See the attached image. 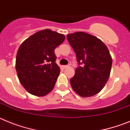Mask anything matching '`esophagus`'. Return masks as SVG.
Instances as JSON below:
<instances>
[{
  "instance_id": "obj_1",
  "label": "esophagus",
  "mask_w": 130,
  "mask_h": 130,
  "mask_svg": "<svg viewBox=\"0 0 130 130\" xmlns=\"http://www.w3.org/2000/svg\"><path fill=\"white\" fill-rule=\"evenodd\" d=\"M68 67H69V65H65V66H63V68L64 69H67V68Z\"/></svg>"
}]
</instances>
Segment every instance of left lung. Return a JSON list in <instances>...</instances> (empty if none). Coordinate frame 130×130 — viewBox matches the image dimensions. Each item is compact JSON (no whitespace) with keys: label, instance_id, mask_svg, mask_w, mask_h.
I'll return each mask as SVG.
<instances>
[{"label":"left lung","instance_id":"left-lung-1","mask_svg":"<svg viewBox=\"0 0 130 130\" xmlns=\"http://www.w3.org/2000/svg\"><path fill=\"white\" fill-rule=\"evenodd\" d=\"M76 55L78 64L71 78L72 89L82 97L96 95L104 88L110 75L112 58L107 46L89 34L77 31L67 36Z\"/></svg>","mask_w":130,"mask_h":130}]
</instances>
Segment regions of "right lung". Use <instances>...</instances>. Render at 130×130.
Listing matches in <instances>:
<instances>
[{"label": "right lung", "instance_id": "add662e5", "mask_svg": "<svg viewBox=\"0 0 130 130\" xmlns=\"http://www.w3.org/2000/svg\"><path fill=\"white\" fill-rule=\"evenodd\" d=\"M65 39L63 34L45 29L29 37L19 46L15 69L20 82L29 93L44 96L52 91L60 73L54 50Z\"/></svg>", "mask_w": 130, "mask_h": 130}]
</instances>
